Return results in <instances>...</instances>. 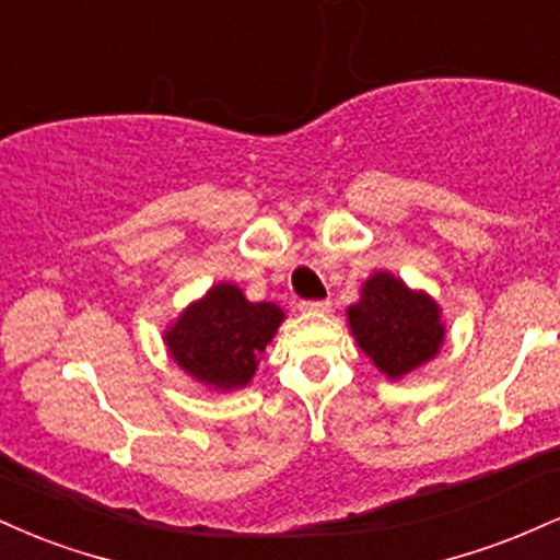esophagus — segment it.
<instances>
[{"instance_id": "34e87169", "label": "esophagus", "mask_w": 560, "mask_h": 560, "mask_svg": "<svg viewBox=\"0 0 560 560\" xmlns=\"http://www.w3.org/2000/svg\"><path fill=\"white\" fill-rule=\"evenodd\" d=\"M302 313H329L331 302L329 300H311V302H300Z\"/></svg>"}]
</instances>
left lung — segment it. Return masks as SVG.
I'll use <instances>...</instances> for the list:
<instances>
[{
  "instance_id": "1",
  "label": "left lung",
  "mask_w": 560,
  "mask_h": 560,
  "mask_svg": "<svg viewBox=\"0 0 560 560\" xmlns=\"http://www.w3.org/2000/svg\"><path fill=\"white\" fill-rule=\"evenodd\" d=\"M347 324L358 347L392 382L427 365L445 342L436 300L389 271L363 281L361 300L347 307Z\"/></svg>"
}]
</instances>
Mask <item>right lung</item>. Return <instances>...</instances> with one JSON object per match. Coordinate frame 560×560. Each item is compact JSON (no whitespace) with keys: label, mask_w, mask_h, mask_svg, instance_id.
<instances>
[{"label":"right lung","mask_w":560,"mask_h":560,"mask_svg":"<svg viewBox=\"0 0 560 560\" xmlns=\"http://www.w3.org/2000/svg\"><path fill=\"white\" fill-rule=\"evenodd\" d=\"M284 318L276 302H249L240 287L221 281L165 326L163 342L186 376L223 395L253 382L260 352Z\"/></svg>","instance_id":"1"}]
</instances>
